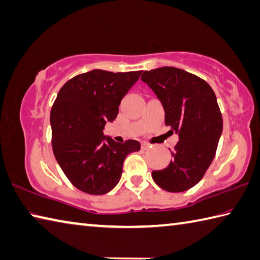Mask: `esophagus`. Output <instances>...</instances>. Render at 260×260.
Returning <instances> with one entry per match:
<instances>
[{
    "mask_svg": "<svg viewBox=\"0 0 260 260\" xmlns=\"http://www.w3.org/2000/svg\"><path fill=\"white\" fill-rule=\"evenodd\" d=\"M150 148V144L148 142H143L142 143V149L143 150H148Z\"/></svg>",
    "mask_w": 260,
    "mask_h": 260,
    "instance_id": "obj_1",
    "label": "esophagus"
}]
</instances>
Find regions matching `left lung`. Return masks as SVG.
<instances>
[{"mask_svg": "<svg viewBox=\"0 0 260 260\" xmlns=\"http://www.w3.org/2000/svg\"><path fill=\"white\" fill-rule=\"evenodd\" d=\"M148 84L162 103L165 124L178 134L168 166L152 172L164 190L183 192L204 177L215 158L223 131V117L215 92L204 79L175 67L145 70Z\"/></svg>", "mask_w": 260, "mask_h": 260, "instance_id": "left-lung-1", "label": "left lung"}]
</instances>
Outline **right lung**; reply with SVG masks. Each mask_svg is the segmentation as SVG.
I'll list each match as a JSON object with an SVG mask.
<instances>
[{"label": "right lung", "mask_w": 260, "mask_h": 260, "mask_svg": "<svg viewBox=\"0 0 260 260\" xmlns=\"http://www.w3.org/2000/svg\"><path fill=\"white\" fill-rule=\"evenodd\" d=\"M141 73L94 69L60 88L50 116L52 148L64 175L78 190L94 196L109 192L119 182L127 154L140 150L138 141L118 143L106 138L103 128L116 119L121 99Z\"/></svg>", "instance_id": "add662e5"}]
</instances>
